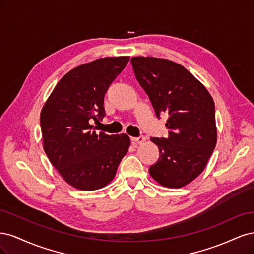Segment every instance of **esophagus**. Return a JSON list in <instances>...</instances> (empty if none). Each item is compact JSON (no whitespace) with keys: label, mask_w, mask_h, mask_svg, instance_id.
I'll use <instances>...</instances> for the list:
<instances>
[{"label":"esophagus","mask_w":254,"mask_h":254,"mask_svg":"<svg viewBox=\"0 0 254 254\" xmlns=\"http://www.w3.org/2000/svg\"><path fill=\"white\" fill-rule=\"evenodd\" d=\"M130 140L133 144H142L145 141V137L144 136H137V137H130Z\"/></svg>","instance_id":"obj_1"}]
</instances>
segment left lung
<instances>
[{
	"label": "left lung",
	"mask_w": 254,
	"mask_h": 254,
	"mask_svg": "<svg viewBox=\"0 0 254 254\" xmlns=\"http://www.w3.org/2000/svg\"><path fill=\"white\" fill-rule=\"evenodd\" d=\"M130 61L157 117H170L167 139L150 137L161 155L149 174L165 188H182L202 173L216 145L213 98L193 74L174 61L142 56Z\"/></svg>",
	"instance_id": "8db88e82"
}]
</instances>
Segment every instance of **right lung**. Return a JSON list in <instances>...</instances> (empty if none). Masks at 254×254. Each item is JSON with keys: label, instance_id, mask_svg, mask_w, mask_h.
<instances>
[{"label": "right lung", "instance_id": "obj_1", "mask_svg": "<svg viewBox=\"0 0 254 254\" xmlns=\"http://www.w3.org/2000/svg\"><path fill=\"white\" fill-rule=\"evenodd\" d=\"M129 56L105 57L74 67L61 78L40 113L43 149L64 180L95 190L109 184L130 146L125 133L94 131L105 117L104 97Z\"/></svg>", "mask_w": 254, "mask_h": 254}]
</instances>
